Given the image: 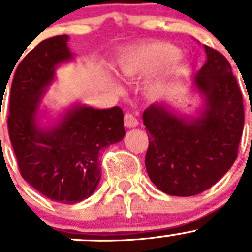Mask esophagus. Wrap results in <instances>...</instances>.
Wrapping results in <instances>:
<instances>
[{
    "label": "esophagus",
    "mask_w": 252,
    "mask_h": 252,
    "mask_svg": "<svg viewBox=\"0 0 252 252\" xmlns=\"http://www.w3.org/2000/svg\"><path fill=\"white\" fill-rule=\"evenodd\" d=\"M139 124V122H138V119L134 117V115L129 114V113H126V115H124V126H126V128H135V126Z\"/></svg>",
    "instance_id": "34e87169"
}]
</instances>
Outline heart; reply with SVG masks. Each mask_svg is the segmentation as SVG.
Listing matches in <instances>:
<instances>
[{
	"label": "heart",
	"instance_id": "b5f03b06",
	"mask_svg": "<svg viewBox=\"0 0 252 252\" xmlns=\"http://www.w3.org/2000/svg\"><path fill=\"white\" fill-rule=\"evenodd\" d=\"M185 64V57L169 42H149L124 48L119 55L118 70L124 78L135 79L154 73L145 83L148 97L157 98L164 93L169 81Z\"/></svg>",
	"mask_w": 252,
	"mask_h": 252
}]
</instances>
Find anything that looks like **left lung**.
<instances>
[{"label":"left lung","mask_w":252,"mask_h":252,"mask_svg":"<svg viewBox=\"0 0 252 252\" xmlns=\"http://www.w3.org/2000/svg\"><path fill=\"white\" fill-rule=\"evenodd\" d=\"M204 49L206 62L192 78L203 98L197 115L176 112L165 100L143 113L148 175L174 196L200 194L221 179L236 160L244 130L243 94L231 65L220 52Z\"/></svg>","instance_id":"obj_1"}]
</instances>
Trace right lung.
I'll use <instances>...</instances> for the list:
<instances>
[{"mask_svg":"<svg viewBox=\"0 0 252 252\" xmlns=\"http://www.w3.org/2000/svg\"><path fill=\"white\" fill-rule=\"evenodd\" d=\"M68 39H44L21 61L12 76L7 126L23 179L51 200L76 204L99 184V150L121 142L126 130L119 107L94 109L74 104L48 126L41 124L42 100L56 69L74 58Z\"/></svg>","mask_w":252,"mask_h":252,"instance_id":"obj_1","label":"right lung"}]
</instances>
